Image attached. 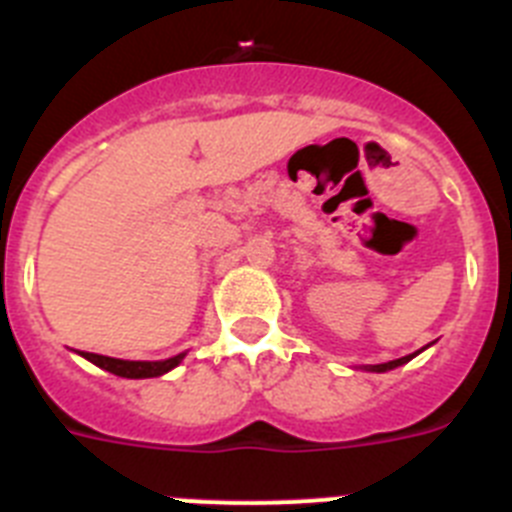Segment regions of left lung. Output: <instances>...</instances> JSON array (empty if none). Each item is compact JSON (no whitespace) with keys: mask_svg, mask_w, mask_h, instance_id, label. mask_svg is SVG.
<instances>
[{"mask_svg":"<svg viewBox=\"0 0 512 512\" xmlns=\"http://www.w3.org/2000/svg\"><path fill=\"white\" fill-rule=\"evenodd\" d=\"M420 351H423V348H420ZM420 351H415V354H410V356H402V359L387 361V364H369V366H366V372H390V369H397V366L408 364V361L415 359V356H418Z\"/></svg>","mask_w":512,"mask_h":512,"instance_id":"obj_1","label":"left lung"}]
</instances>
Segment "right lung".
I'll return each instance as SVG.
<instances>
[{
  "label": "right lung",
  "mask_w": 512,
  "mask_h": 512,
  "mask_svg": "<svg viewBox=\"0 0 512 512\" xmlns=\"http://www.w3.org/2000/svg\"><path fill=\"white\" fill-rule=\"evenodd\" d=\"M81 356L92 364H97L99 369L104 372L117 374V377L125 379H151V377H161V374L171 372L174 366L182 364L184 354L171 356V359L164 361H125V359H112V356H102V354H89V351H81Z\"/></svg>",
  "instance_id": "obj_1"
}]
</instances>
